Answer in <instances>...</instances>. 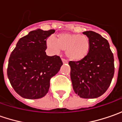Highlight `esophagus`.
<instances>
[{
	"instance_id": "obj_1",
	"label": "esophagus",
	"mask_w": 122,
	"mask_h": 122,
	"mask_svg": "<svg viewBox=\"0 0 122 122\" xmlns=\"http://www.w3.org/2000/svg\"><path fill=\"white\" fill-rule=\"evenodd\" d=\"M62 62H63V64L68 63L67 60H65V59H62Z\"/></svg>"
}]
</instances>
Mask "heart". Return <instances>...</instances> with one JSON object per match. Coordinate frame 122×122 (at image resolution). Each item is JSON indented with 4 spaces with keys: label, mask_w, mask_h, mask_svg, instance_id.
<instances>
[{
    "label": "heart",
    "mask_w": 122,
    "mask_h": 122,
    "mask_svg": "<svg viewBox=\"0 0 122 122\" xmlns=\"http://www.w3.org/2000/svg\"><path fill=\"white\" fill-rule=\"evenodd\" d=\"M46 44L55 54L59 53L60 50L66 51V56L75 62L85 58L90 49V41L86 35L73 33H60L56 39L49 37Z\"/></svg>",
    "instance_id": "heart-1"
}]
</instances>
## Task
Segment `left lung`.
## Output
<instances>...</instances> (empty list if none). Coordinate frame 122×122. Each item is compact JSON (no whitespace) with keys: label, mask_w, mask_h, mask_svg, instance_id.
<instances>
[{"label":"left lung","mask_w":122,"mask_h":122,"mask_svg":"<svg viewBox=\"0 0 122 122\" xmlns=\"http://www.w3.org/2000/svg\"><path fill=\"white\" fill-rule=\"evenodd\" d=\"M89 38L90 49L80 61H70L75 92L83 98H96L110 86L114 75V58L108 41L93 31L83 32Z\"/></svg>","instance_id":"1"}]
</instances>
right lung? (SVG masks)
Here are the masks:
<instances>
[{"mask_svg": "<svg viewBox=\"0 0 122 122\" xmlns=\"http://www.w3.org/2000/svg\"><path fill=\"white\" fill-rule=\"evenodd\" d=\"M55 32L36 29L17 43L9 59L7 76L17 93L24 98L38 99L48 92L50 79L62 65L58 56L46 55V40Z\"/></svg>", "mask_w": 122, "mask_h": 122, "instance_id": "1", "label": "right lung"}]
</instances>
